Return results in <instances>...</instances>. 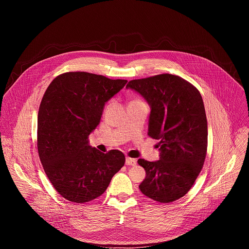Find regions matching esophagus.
<instances>
[{
	"mask_svg": "<svg viewBox=\"0 0 249 249\" xmlns=\"http://www.w3.org/2000/svg\"><path fill=\"white\" fill-rule=\"evenodd\" d=\"M137 162V160L135 159H131V158H126V165H135Z\"/></svg>",
	"mask_w": 249,
	"mask_h": 249,
	"instance_id": "1",
	"label": "esophagus"
}]
</instances>
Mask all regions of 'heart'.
I'll list each match as a JSON object with an SVG mask.
<instances>
[{
    "label": "heart",
    "mask_w": 249,
    "mask_h": 249,
    "mask_svg": "<svg viewBox=\"0 0 249 249\" xmlns=\"http://www.w3.org/2000/svg\"><path fill=\"white\" fill-rule=\"evenodd\" d=\"M133 101H139V100H138V99H136V100H133Z\"/></svg>",
    "instance_id": "1"
}]
</instances>
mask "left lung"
Instances as JSON below:
<instances>
[{"mask_svg": "<svg viewBox=\"0 0 249 249\" xmlns=\"http://www.w3.org/2000/svg\"><path fill=\"white\" fill-rule=\"evenodd\" d=\"M151 107L148 135L160 143V160L139 159L146 170L141 192L160 203L183 197L198 177L207 153L208 126L199 90L178 76L161 74L130 81Z\"/></svg>", "mask_w": 249, "mask_h": 249, "instance_id": "1", "label": "left lung"}]
</instances>
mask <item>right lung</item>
Instances as JSON below:
<instances>
[{"label": "right lung", "mask_w": 249, "mask_h": 249, "mask_svg": "<svg viewBox=\"0 0 249 249\" xmlns=\"http://www.w3.org/2000/svg\"><path fill=\"white\" fill-rule=\"evenodd\" d=\"M126 80L70 72L55 78L41 100L37 118V149L56 191L74 203L89 202L104 193L125 162L118 150L103 154L89 144L104 105Z\"/></svg>", "instance_id": "obj_1"}]
</instances>
